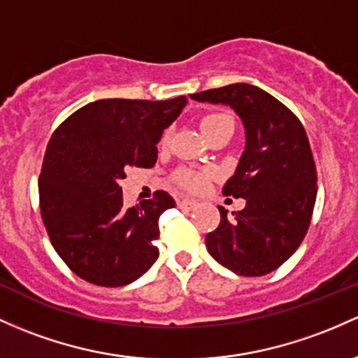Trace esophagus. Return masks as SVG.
I'll use <instances>...</instances> for the list:
<instances>
[{"instance_id": "esophagus-1", "label": "esophagus", "mask_w": 358, "mask_h": 358, "mask_svg": "<svg viewBox=\"0 0 358 358\" xmlns=\"http://www.w3.org/2000/svg\"><path fill=\"white\" fill-rule=\"evenodd\" d=\"M176 206H178L180 209L190 210V209H194L195 206H197V202H195V200H190V199H178V200H176Z\"/></svg>"}]
</instances>
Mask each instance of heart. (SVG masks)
<instances>
[{"label":"heart","instance_id":"b5f03b06","mask_svg":"<svg viewBox=\"0 0 358 358\" xmlns=\"http://www.w3.org/2000/svg\"><path fill=\"white\" fill-rule=\"evenodd\" d=\"M200 127H202V132L206 134L207 139H210L212 136L224 131V129H234V119L229 113L212 112L207 113V115L200 120ZM168 143H170V131H164L159 139V144L161 146H168ZM207 180H209V173L192 170V168H180V170L173 175L175 185L190 192L202 190V188L206 187Z\"/></svg>","mask_w":358,"mask_h":358}]
</instances>
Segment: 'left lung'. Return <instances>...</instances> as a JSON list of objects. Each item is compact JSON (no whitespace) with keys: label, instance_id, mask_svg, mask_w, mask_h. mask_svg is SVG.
<instances>
[{"label":"left lung","instance_id":"8db88e82","mask_svg":"<svg viewBox=\"0 0 358 358\" xmlns=\"http://www.w3.org/2000/svg\"><path fill=\"white\" fill-rule=\"evenodd\" d=\"M229 105L241 117L246 149L224 195L245 199V209L206 236L214 260L243 277L266 275L287 262L309 229L317 173L304 125L282 101L253 85L236 83L190 95Z\"/></svg>","mask_w":358,"mask_h":358}]
</instances>
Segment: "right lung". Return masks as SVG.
I'll return each instance as SVG.
<instances>
[{"instance_id":"obj_1","label":"right lung","mask_w":358,"mask_h":358,"mask_svg":"<svg viewBox=\"0 0 358 358\" xmlns=\"http://www.w3.org/2000/svg\"><path fill=\"white\" fill-rule=\"evenodd\" d=\"M185 105L187 96L98 100L71 113L49 139L38 176L41 215L54 250L83 280L122 287L158 260L159 215L175 200L158 190L127 207L119 182L129 166H155L156 144Z\"/></svg>"}]
</instances>
